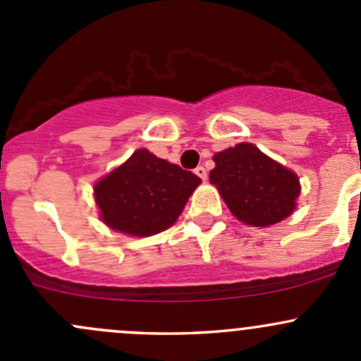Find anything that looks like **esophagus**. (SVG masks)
I'll use <instances>...</instances> for the list:
<instances>
[{"mask_svg":"<svg viewBox=\"0 0 361 361\" xmlns=\"http://www.w3.org/2000/svg\"><path fill=\"white\" fill-rule=\"evenodd\" d=\"M195 174H197V176L201 178V180H206V178H207V171H206V167H204V166L195 167Z\"/></svg>","mask_w":361,"mask_h":361,"instance_id":"34e87169","label":"esophagus"}]
</instances>
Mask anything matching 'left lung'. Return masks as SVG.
Returning a JSON list of instances; mask_svg holds the SVG:
<instances>
[{
    "instance_id": "1",
    "label": "left lung",
    "mask_w": 361,
    "mask_h": 361,
    "mask_svg": "<svg viewBox=\"0 0 361 361\" xmlns=\"http://www.w3.org/2000/svg\"><path fill=\"white\" fill-rule=\"evenodd\" d=\"M209 181L238 220L267 227L293 213L300 194L297 174L262 154L255 145L239 143L218 152Z\"/></svg>"
}]
</instances>
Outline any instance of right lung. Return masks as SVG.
I'll use <instances>...</instances> for the list:
<instances>
[{"mask_svg": "<svg viewBox=\"0 0 361 361\" xmlns=\"http://www.w3.org/2000/svg\"><path fill=\"white\" fill-rule=\"evenodd\" d=\"M201 178L176 164L136 150L94 187L101 218L113 231L152 235L176 221Z\"/></svg>", "mask_w": 361, "mask_h": 361, "instance_id": "obj_1", "label": "right lung"}]
</instances>
